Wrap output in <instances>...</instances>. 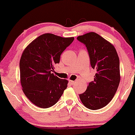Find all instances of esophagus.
I'll return each instance as SVG.
<instances>
[{"instance_id":"esophagus-1","label":"esophagus","mask_w":135,"mask_h":135,"mask_svg":"<svg viewBox=\"0 0 135 135\" xmlns=\"http://www.w3.org/2000/svg\"><path fill=\"white\" fill-rule=\"evenodd\" d=\"M69 82L71 85H73L75 84V81H73V80H69Z\"/></svg>"}]
</instances>
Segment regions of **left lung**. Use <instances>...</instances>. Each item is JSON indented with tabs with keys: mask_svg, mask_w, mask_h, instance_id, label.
<instances>
[{
	"mask_svg": "<svg viewBox=\"0 0 135 135\" xmlns=\"http://www.w3.org/2000/svg\"><path fill=\"white\" fill-rule=\"evenodd\" d=\"M77 39L85 45L91 68L97 71L94 81L79 97L86 108L99 109L106 106L117 91L120 80L119 56L114 45L97 33H86Z\"/></svg>",
	"mask_w": 135,
	"mask_h": 135,
	"instance_id": "1",
	"label": "left lung"
}]
</instances>
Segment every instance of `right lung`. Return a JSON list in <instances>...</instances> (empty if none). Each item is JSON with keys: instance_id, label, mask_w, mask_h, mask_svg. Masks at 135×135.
<instances>
[{"instance_id": "right-lung-1", "label": "right lung", "mask_w": 135, "mask_h": 135, "mask_svg": "<svg viewBox=\"0 0 135 135\" xmlns=\"http://www.w3.org/2000/svg\"><path fill=\"white\" fill-rule=\"evenodd\" d=\"M74 37L42 34L25 49L20 61V81L23 91L36 106L48 108L56 104L67 88L68 81L53 74L64 50Z\"/></svg>"}]
</instances>
